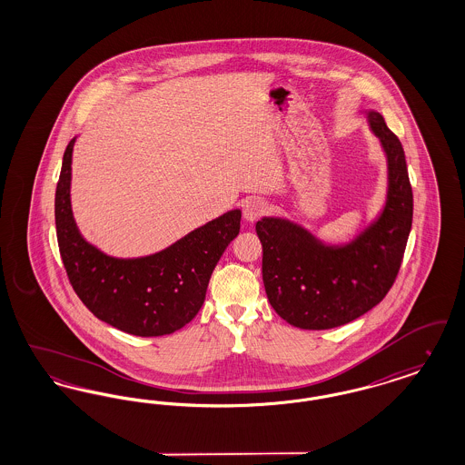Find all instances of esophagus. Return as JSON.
I'll return each mask as SVG.
<instances>
[{
    "label": "esophagus",
    "instance_id": "1",
    "mask_svg": "<svg viewBox=\"0 0 465 465\" xmlns=\"http://www.w3.org/2000/svg\"><path fill=\"white\" fill-rule=\"evenodd\" d=\"M266 203L260 199H247L243 202L242 216L245 222H256L265 214Z\"/></svg>",
    "mask_w": 465,
    "mask_h": 465
}]
</instances>
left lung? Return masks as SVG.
I'll return each mask as SVG.
<instances>
[{
  "mask_svg": "<svg viewBox=\"0 0 465 465\" xmlns=\"http://www.w3.org/2000/svg\"><path fill=\"white\" fill-rule=\"evenodd\" d=\"M364 114L387 158L385 200L375 218L341 243L281 216L256 223L268 302L300 330L338 328L376 307L396 281L410 237L413 193L404 150L378 111Z\"/></svg>",
  "mask_w": 465,
  "mask_h": 465,
  "instance_id": "1",
  "label": "left lung"
}]
</instances>
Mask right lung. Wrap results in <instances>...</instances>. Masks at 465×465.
Returning <instances> with one entry per match:
<instances>
[{
	"mask_svg": "<svg viewBox=\"0 0 465 465\" xmlns=\"http://www.w3.org/2000/svg\"><path fill=\"white\" fill-rule=\"evenodd\" d=\"M74 141L67 144L55 190L57 242L71 286L97 319L120 331L163 336L181 330L199 313L214 266L241 232V209L226 211L153 254H106L82 235L73 216Z\"/></svg>",
	"mask_w": 465,
	"mask_h": 465,
	"instance_id": "1",
	"label": "right lung"
}]
</instances>
